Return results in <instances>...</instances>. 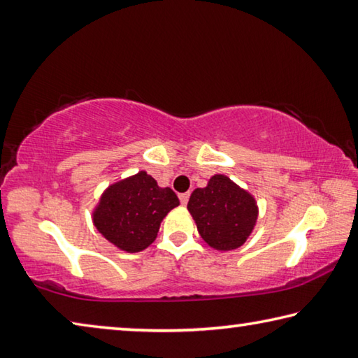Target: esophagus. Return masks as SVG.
<instances>
[{
	"mask_svg": "<svg viewBox=\"0 0 358 358\" xmlns=\"http://www.w3.org/2000/svg\"><path fill=\"white\" fill-rule=\"evenodd\" d=\"M187 201H189V192L180 194V202H181V205H186Z\"/></svg>",
	"mask_w": 358,
	"mask_h": 358,
	"instance_id": "34e87169",
	"label": "esophagus"
}]
</instances>
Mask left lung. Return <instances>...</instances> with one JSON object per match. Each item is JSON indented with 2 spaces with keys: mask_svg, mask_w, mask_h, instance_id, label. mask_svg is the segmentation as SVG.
Wrapping results in <instances>:
<instances>
[{
  "mask_svg": "<svg viewBox=\"0 0 358 358\" xmlns=\"http://www.w3.org/2000/svg\"><path fill=\"white\" fill-rule=\"evenodd\" d=\"M187 211L205 243L221 252L243 245L259 217L252 194L222 173L213 175L207 186L192 191Z\"/></svg>",
  "mask_w": 358,
  "mask_h": 358,
  "instance_id": "1",
  "label": "left lung"
}]
</instances>
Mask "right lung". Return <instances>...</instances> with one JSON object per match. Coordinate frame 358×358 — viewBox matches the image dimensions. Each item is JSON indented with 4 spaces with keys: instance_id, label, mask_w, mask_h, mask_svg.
Segmentation results:
<instances>
[{
    "instance_id": "1",
    "label": "right lung",
    "mask_w": 358,
    "mask_h": 358,
    "mask_svg": "<svg viewBox=\"0 0 358 358\" xmlns=\"http://www.w3.org/2000/svg\"><path fill=\"white\" fill-rule=\"evenodd\" d=\"M180 201L171 187H161L145 171L108 185L93 208V224L120 251L147 250L167 213Z\"/></svg>"
}]
</instances>
